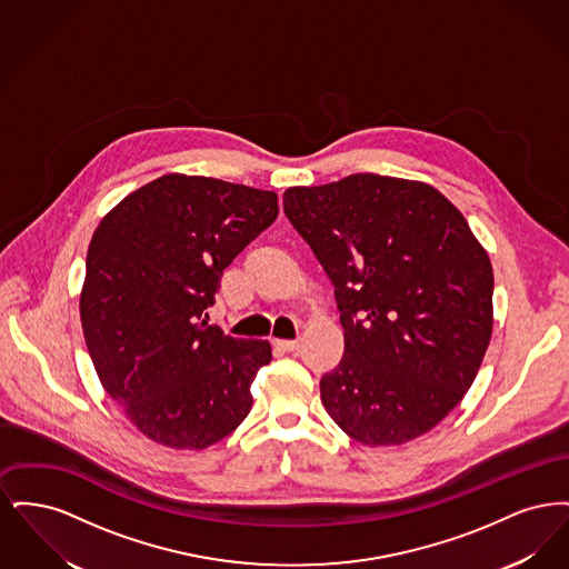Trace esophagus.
<instances>
[{
  "label": "esophagus",
  "mask_w": 569,
  "mask_h": 569,
  "mask_svg": "<svg viewBox=\"0 0 569 569\" xmlns=\"http://www.w3.org/2000/svg\"><path fill=\"white\" fill-rule=\"evenodd\" d=\"M272 346L281 352H295L298 348L297 339H272Z\"/></svg>",
  "instance_id": "obj_1"
}]
</instances>
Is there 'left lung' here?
<instances>
[{"mask_svg": "<svg viewBox=\"0 0 569 569\" xmlns=\"http://www.w3.org/2000/svg\"><path fill=\"white\" fill-rule=\"evenodd\" d=\"M283 211L335 286L346 352L320 379L328 416L365 446L429 433L473 383L492 332V267L433 186L350 174L290 188Z\"/></svg>", "mask_w": 569, "mask_h": 569, "instance_id": "8db88e82", "label": "left lung"}]
</instances>
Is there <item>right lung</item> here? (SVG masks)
Instances as JSON below:
<instances>
[{
	"label": "right lung",
	"instance_id": "1",
	"mask_svg": "<svg viewBox=\"0 0 569 569\" xmlns=\"http://www.w3.org/2000/svg\"><path fill=\"white\" fill-rule=\"evenodd\" d=\"M274 191L163 174L126 196L96 228L81 292L96 373L156 443L202 450L251 409L271 362L262 339H234L204 313L223 269L277 219Z\"/></svg>",
	"mask_w": 569,
	"mask_h": 569
}]
</instances>
